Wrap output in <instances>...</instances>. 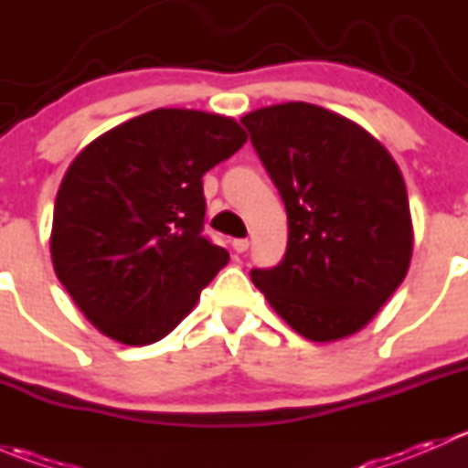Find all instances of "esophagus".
<instances>
[{"label":"esophagus","mask_w":468,"mask_h":468,"mask_svg":"<svg viewBox=\"0 0 468 468\" xmlns=\"http://www.w3.org/2000/svg\"><path fill=\"white\" fill-rule=\"evenodd\" d=\"M233 249L238 253H244L249 249V239H244V238H238V239H233Z\"/></svg>","instance_id":"obj_1"}]
</instances>
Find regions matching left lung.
Wrapping results in <instances>:
<instances>
[{"label":"left lung","instance_id":"obj_1","mask_svg":"<svg viewBox=\"0 0 468 468\" xmlns=\"http://www.w3.org/2000/svg\"><path fill=\"white\" fill-rule=\"evenodd\" d=\"M239 122L290 226L285 258L253 269V285L305 339L357 333L403 282L412 258L399 165L362 126L314 103H276Z\"/></svg>","mask_w":468,"mask_h":468}]
</instances>
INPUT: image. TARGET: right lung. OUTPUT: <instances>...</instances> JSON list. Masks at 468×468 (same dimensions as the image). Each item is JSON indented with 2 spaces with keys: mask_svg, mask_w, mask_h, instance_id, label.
Returning <instances> with one entry per match:
<instances>
[{
  "mask_svg": "<svg viewBox=\"0 0 468 468\" xmlns=\"http://www.w3.org/2000/svg\"><path fill=\"white\" fill-rule=\"evenodd\" d=\"M247 143L235 120L158 108L92 140L65 172L51 262L88 322L146 346L190 314L229 262L204 238V174Z\"/></svg>",
  "mask_w": 468,
  "mask_h": 468,
  "instance_id": "obj_1",
  "label": "right lung"
}]
</instances>
